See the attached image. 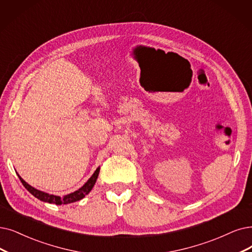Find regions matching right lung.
Listing matches in <instances>:
<instances>
[{
  "instance_id": "right-lung-1",
  "label": "right lung",
  "mask_w": 252,
  "mask_h": 252,
  "mask_svg": "<svg viewBox=\"0 0 252 252\" xmlns=\"http://www.w3.org/2000/svg\"><path fill=\"white\" fill-rule=\"evenodd\" d=\"M99 170H100V168L98 167L95 170V173L92 175V177L87 181V183L82 188H79L78 190L74 191V192L70 193V194H67V195H65L63 197L53 195V194H48V193L43 192V191L37 190L34 187L30 186L27 182H25V181L21 178V176H19V175H17V176H18L19 180H21V182L23 183V185L29 191V192L32 193L38 199L42 200V202H45V203H49V204H56V205H62L63 204V205H67V204H70V203L77 202V200H80L82 198H84L90 192V191L92 190V188L94 187V185L96 183V180L98 178Z\"/></svg>"
}]
</instances>
